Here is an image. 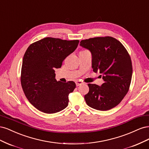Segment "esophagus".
I'll return each instance as SVG.
<instances>
[{
    "instance_id": "34e87169",
    "label": "esophagus",
    "mask_w": 149,
    "mask_h": 149,
    "mask_svg": "<svg viewBox=\"0 0 149 149\" xmlns=\"http://www.w3.org/2000/svg\"><path fill=\"white\" fill-rule=\"evenodd\" d=\"M83 84V83L82 82V81H76V86H80V85H81V84Z\"/></svg>"
}]
</instances>
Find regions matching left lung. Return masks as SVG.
Returning a JSON list of instances; mask_svg holds the SVG:
<instances>
[{"label": "left lung", "mask_w": 149, "mask_h": 149, "mask_svg": "<svg viewBox=\"0 0 149 149\" xmlns=\"http://www.w3.org/2000/svg\"><path fill=\"white\" fill-rule=\"evenodd\" d=\"M80 46L91 52L93 71L102 74L104 81L101 86L88 84L86 102L93 109L109 110L118 105L129 91L132 75L129 54L123 44L111 37L83 40Z\"/></svg>", "instance_id": "obj_1"}]
</instances>
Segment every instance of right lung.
Masks as SVG:
<instances>
[{"label": "right lung", "instance_id": "right-lung-1", "mask_svg": "<svg viewBox=\"0 0 149 149\" xmlns=\"http://www.w3.org/2000/svg\"><path fill=\"white\" fill-rule=\"evenodd\" d=\"M78 40L47 37L28 47L22 61L21 85L26 97L35 108L47 114L62 111L68 104L73 81L61 83L55 79V68L77 48Z\"/></svg>", "mask_w": 149, "mask_h": 149}]
</instances>
